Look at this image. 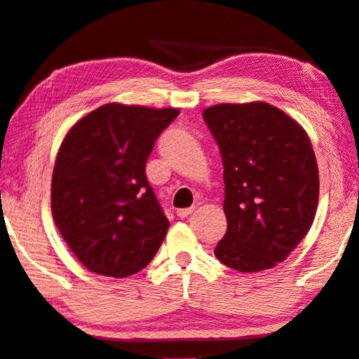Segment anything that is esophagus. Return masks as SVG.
Here are the masks:
<instances>
[{"instance_id": "34e87169", "label": "esophagus", "mask_w": 359, "mask_h": 359, "mask_svg": "<svg viewBox=\"0 0 359 359\" xmlns=\"http://www.w3.org/2000/svg\"><path fill=\"white\" fill-rule=\"evenodd\" d=\"M193 210H195V206H191V208H182V209L175 210V214H177L180 219H185V217H189V215L193 212Z\"/></svg>"}]
</instances>
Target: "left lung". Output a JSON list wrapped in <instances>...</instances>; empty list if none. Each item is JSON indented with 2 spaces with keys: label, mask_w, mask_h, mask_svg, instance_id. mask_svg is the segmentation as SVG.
Instances as JSON below:
<instances>
[{
  "label": "left lung",
  "mask_w": 359,
  "mask_h": 359,
  "mask_svg": "<svg viewBox=\"0 0 359 359\" xmlns=\"http://www.w3.org/2000/svg\"><path fill=\"white\" fill-rule=\"evenodd\" d=\"M224 163L226 233L214 249L243 273L286 260L313 224L320 175L297 121L265 102L219 104L203 111Z\"/></svg>",
  "instance_id": "left-lung-1"
}]
</instances>
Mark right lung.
<instances>
[{
  "label": "right lung",
  "instance_id": "obj_1",
  "mask_svg": "<svg viewBox=\"0 0 359 359\" xmlns=\"http://www.w3.org/2000/svg\"><path fill=\"white\" fill-rule=\"evenodd\" d=\"M177 108L107 104L79 119L53 172V217L72 252L97 275L126 278L150 264L169 220L145 175Z\"/></svg>",
  "mask_w": 359,
  "mask_h": 359
}]
</instances>
